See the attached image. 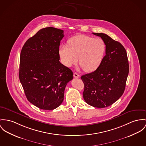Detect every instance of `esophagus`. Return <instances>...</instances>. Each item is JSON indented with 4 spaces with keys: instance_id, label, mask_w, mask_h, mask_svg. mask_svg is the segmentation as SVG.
<instances>
[{
    "instance_id": "34e87169",
    "label": "esophagus",
    "mask_w": 146,
    "mask_h": 146,
    "mask_svg": "<svg viewBox=\"0 0 146 146\" xmlns=\"http://www.w3.org/2000/svg\"><path fill=\"white\" fill-rule=\"evenodd\" d=\"M73 76H74L75 78H79V77H80V76L79 75L78 73H77V72L74 73V74H73Z\"/></svg>"
}]
</instances>
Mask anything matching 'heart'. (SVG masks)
I'll use <instances>...</instances> for the list:
<instances>
[{"mask_svg": "<svg viewBox=\"0 0 146 146\" xmlns=\"http://www.w3.org/2000/svg\"><path fill=\"white\" fill-rule=\"evenodd\" d=\"M106 51L104 42L100 38L78 35L68 41L67 45L59 47V53L62 62L71 67L78 62L86 72L96 70L101 65Z\"/></svg>", "mask_w": 146, "mask_h": 146, "instance_id": "obj_1", "label": "heart"}]
</instances>
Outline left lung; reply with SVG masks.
<instances>
[{"mask_svg":"<svg viewBox=\"0 0 146 146\" xmlns=\"http://www.w3.org/2000/svg\"><path fill=\"white\" fill-rule=\"evenodd\" d=\"M100 36L106 45V56L95 71L81 77L84 85L83 98L96 108L109 107L123 94L129 73L127 52L119 42L104 33Z\"/></svg>","mask_w":146,"mask_h":146,"instance_id":"8db88e82","label":"left lung"}]
</instances>
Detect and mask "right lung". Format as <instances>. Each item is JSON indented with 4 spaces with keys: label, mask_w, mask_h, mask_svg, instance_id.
<instances>
[{
    "label": "right lung",
    "mask_w": 146,
    "mask_h": 146,
    "mask_svg": "<svg viewBox=\"0 0 146 146\" xmlns=\"http://www.w3.org/2000/svg\"><path fill=\"white\" fill-rule=\"evenodd\" d=\"M64 31L53 27L39 30L23 46L19 77L28 100L44 110L58 107L73 72L59 62Z\"/></svg>",
    "instance_id": "obj_1"
}]
</instances>
